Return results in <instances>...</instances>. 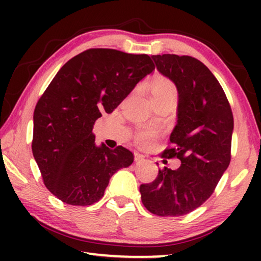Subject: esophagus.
Masks as SVG:
<instances>
[{"mask_svg":"<svg viewBox=\"0 0 261 261\" xmlns=\"http://www.w3.org/2000/svg\"><path fill=\"white\" fill-rule=\"evenodd\" d=\"M144 160V155H141V154H139V153H135V161L136 162H140V161H143Z\"/></svg>","mask_w":261,"mask_h":261,"instance_id":"1","label":"esophagus"}]
</instances>
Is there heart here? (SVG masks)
I'll list each match as a JSON object with an SVG mask.
<instances>
[{"instance_id":"heart-1","label":"heart","mask_w":261,"mask_h":261,"mask_svg":"<svg viewBox=\"0 0 261 261\" xmlns=\"http://www.w3.org/2000/svg\"><path fill=\"white\" fill-rule=\"evenodd\" d=\"M151 94L152 100L168 98V96L176 98L177 96V88H176L175 84L170 79L160 77L154 81ZM159 134H160V131L156 127L143 126L136 131V134L134 135V141L137 146L147 147L158 138Z\"/></svg>"}]
</instances>
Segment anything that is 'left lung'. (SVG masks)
<instances>
[{"mask_svg":"<svg viewBox=\"0 0 261 261\" xmlns=\"http://www.w3.org/2000/svg\"><path fill=\"white\" fill-rule=\"evenodd\" d=\"M152 57L178 91L177 125L161 156L177 158L180 166L159 169L139 191L151 213L182 216L208 199L230 163L233 116L222 86L202 62L188 55Z\"/></svg>","mask_w":261,"mask_h":261,"instance_id":"left-lung-1","label":"left lung"}]
</instances>
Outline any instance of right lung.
Instances as JSON below:
<instances>
[{
    "label": "right lung",
    "instance_id": "right-lung-1",
    "mask_svg": "<svg viewBox=\"0 0 261 261\" xmlns=\"http://www.w3.org/2000/svg\"><path fill=\"white\" fill-rule=\"evenodd\" d=\"M154 68L146 54L91 48L53 78L34 109L32 152L43 183L56 198L74 206L94 204L110 177L134 162L125 147L96 146L93 127Z\"/></svg>",
    "mask_w": 261,
    "mask_h": 261
}]
</instances>
